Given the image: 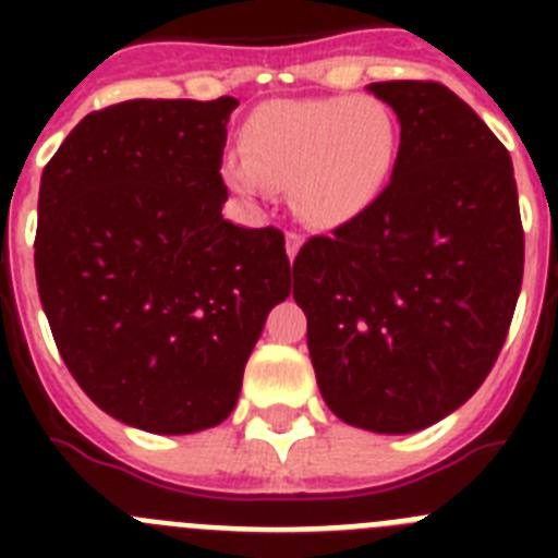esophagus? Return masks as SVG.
I'll return each instance as SVG.
<instances>
[{
    "label": "esophagus",
    "mask_w": 558,
    "mask_h": 558,
    "mask_svg": "<svg viewBox=\"0 0 558 558\" xmlns=\"http://www.w3.org/2000/svg\"><path fill=\"white\" fill-rule=\"evenodd\" d=\"M299 248H302V234H299V231H288V256L290 259H295Z\"/></svg>",
    "instance_id": "34e87169"
}]
</instances>
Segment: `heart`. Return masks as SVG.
<instances>
[{"mask_svg": "<svg viewBox=\"0 0 558 558\" xmlns=\"http://www.w3.org/2000/svg\"><path fill=\"white\" fill-rule=\"evenodd\" d=\"M243 147L226 159L236 192L290 186L307 223L335 226L357 215L386 181L393 125L386 108L366 97L276 100L251 113Z\"/></svg>", "mask_w": 558, "mask_h": 558, "instance_id": "b5f03b06", "label": "heart"}]
</instances>
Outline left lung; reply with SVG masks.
<instances>
[{
	"label": "left lung",
	"instance_id": "obj_1",
	"mask_svg": "<svg viewBox=\"0 0 558 558\" xmlns=\"http://www.w3.org/2000/svg\"><path fill=\"white\" fill-rule=\"evenodd\" d=\"M399 117L391 181L293 259L324 402L347 425L413 433L489 377L525 263L514 167L436 81L368 86Z\"/></svg>",
	"mask_w": 558,
	"mask_h": 558
}]
</instances>
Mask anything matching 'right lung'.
Wrapping results in <instances>:
<instances>
[{
	"label": "right lung",
	"instance_id": "add662e5",
	"mask_svg": "<svg viewBox=\"0 0 558 558\" xmlns=\"http://www.w3.org/2000/svg\"><path fill=\"white\" fill-rule=\"evenodd\" d=\"M234 97L92 111L44 167L36 282L63 363L108 416L161 436L220 425L270 307L284 234L223 220Z\"/></svg>",
	"mask_w": 558,
	"mask_h": 558
}]
</instances>
